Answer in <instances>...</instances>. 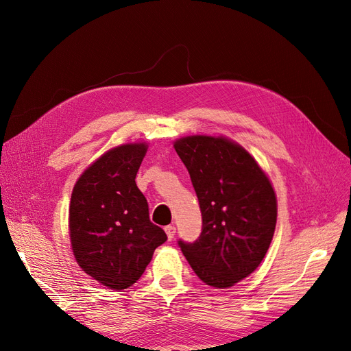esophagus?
<instances>
[{
    "label": "esophagus",
    "instance_id": "esophagus-1",
    "mask_svg": "<svg viewBox=\"0 0 351 351\" xmlns=\"http://www.w3.org/2000/svg\"><path fill=\"white\" fill-rule=\"evenodd\" d=\"M165 232H166V236H168L169 241H172V239L175 237V233H176V228L173 225H169L165 228Z\"/></svg>",
    "mask_w": 351,
    "mask_h": 351
}]
</instances>
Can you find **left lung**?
<instances>
[{
	"label": "left lung",
	"instance_id": "8db88e82",
	"mask_svg": "<svg viewBox=\"0 0 351 351\" xmlns=\"http://www.w3.org/2000/svg\"><path fill=\"white\" fill-rule=\"evenodd\" d=\"M173 147L191 175L202 212L195 243L183 256L208 286L229 289L250 276L267 253L278 220V199L261 165L233 139L189 135Z\"/></svg>",
	"mask_w": 351,
	"mask_h": 351
}]
</instances>
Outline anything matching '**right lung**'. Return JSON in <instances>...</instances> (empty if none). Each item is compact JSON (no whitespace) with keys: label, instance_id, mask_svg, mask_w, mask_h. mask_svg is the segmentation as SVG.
Masks as SVG:
<instances>
[{"label":"right lung","instance_id":"1","mask_svg":"<svg viewBox=\"0 0 351 351\" xmlns=\"http://www.w3.org/2000/svg\"><path fill=\"white\" fill-rule=\"evenodd\" d=\"M146 142L122 143L92 162L75 182L68 229L78 266L102 286L121 291L136 283L154 252L166 242L149 220L136 186Z\"/></svg>","mask_w":351,"mask_h":351}]
</instances>
